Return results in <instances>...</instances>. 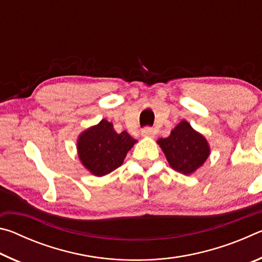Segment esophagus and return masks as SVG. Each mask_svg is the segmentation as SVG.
<instances>
[{
    "mask_svg": "<svg viewBox=\"0 0 262 262\" xmlns=\"http://www.w3.org/2000/svg\"><path fill=\"white\" fill-rule=\"evenodd\" d=\"M155 134H156V133H155L152 128H150V127H145L142 129V136H144V137H154Z\"/></svg>",
    "mask_w": 262,
    "mask_h": 262,
    "instance_id": "34e87169",
    "label": "esophagus"
}]
</instances>
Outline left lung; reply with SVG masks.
Masks as SVG:
<instances>
[{
	"mask_svg": "<svg viewBox=\"0 0 262 262\" xmlns=\"http://www.w3.org/2000/svg\"><path fill=\"white\" fill-rule=\"evenodd\" d=\"M165 154L170 166L184 174H190L203 165L210 154L205 136L194 130L183 120L174 127L170 136L157 141Z\"/></svg>",
	"mask_w": 262,
	"mask_h": 262,
	"instance_id": "8db88e82",
	"label": "left lung"
}]
</instances>
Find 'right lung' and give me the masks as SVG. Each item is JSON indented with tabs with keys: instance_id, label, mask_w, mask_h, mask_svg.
Instances as JSON below:
<instances>
[{
	"instance_id": "right-lung-1",
	"label": "right lung",
	"mask_w": 262,
	"mask_h": 262,
	"mask_svg": "<svg viewBox=\"0 0 262 262\" xmlns=\"http://www.w3.org/2000/svg\"><path fill=\"white\" fill-rule=\"evenodd\" d=\"M135 143L136 140L127 132L118 134L113 123L103 119L98 125L88 128L78 136V157L92 174L103 177L121 166Z\"/></svg>"
}]
</instances>
